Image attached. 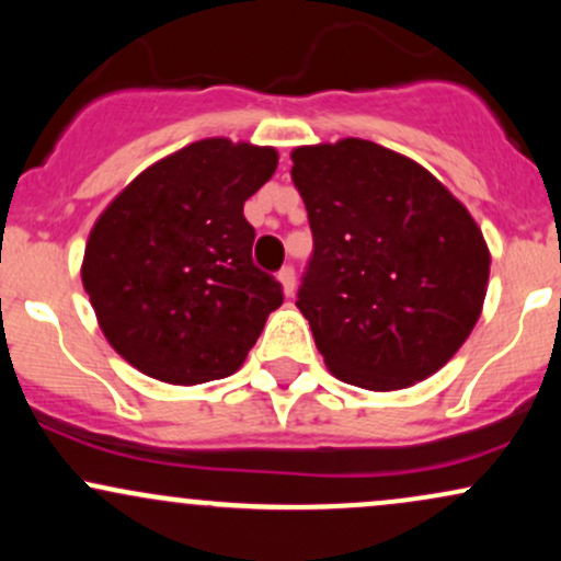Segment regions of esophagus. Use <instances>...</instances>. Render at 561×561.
Wrapping results in <instances>:
<instances>
[{
    "label": "esophagus",
    "instance_id": "esophagus-1",
    "mask_svg": "<svg viewBox=\"0 0 561 561\" xmlns=\"http://www.w3.org/2000/svg\"><path fill=\"white\" fill-rule=\"evenodd\" d=\"M276 276H279L282 289H285V295H293V293H295V268H293V266H285Z\"/></svg>",
    "mask_w": 561,
    "mask_h": 561
}]
</instances>
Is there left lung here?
<instances>
[{
	"label": "left lung",
	"instance_id": "obj_1",
	"mask_svg": "<svg viewBox=\"0 0 561 561\" xmlns=\"http://www.w3.org/2000/svg\"><path fill=\"white\" fill-rule=\"evenodd\" d=\"M313 253L295 306L334 377L398 390L435 375L478 324L491 253L427 169L366 139L298 147Z\"/></svg>",
	"mask_w": 561,
	"mask_h": 561
}]
</instances>
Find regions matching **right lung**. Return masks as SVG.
Returning <instances> with one entry per match:
<instances>
[{
	"instance_id": "1",
	"label": "right lung",
	"mask_w": 561,
	"mask_h": 561,
	"mask_svg": "<svg viewBox=\"0 0 561 561\" xmlns=\"http://www.w3.org/2000/svg\"><path fill=\"white\" fill-rule=\"evenodd\" d=\"M274 147L203 139L141 171L96 218L81 279L128 364L171 385L234 375L282 285L253 263L244 199L276 171Z\"/></svg>"
}]
</instances>
